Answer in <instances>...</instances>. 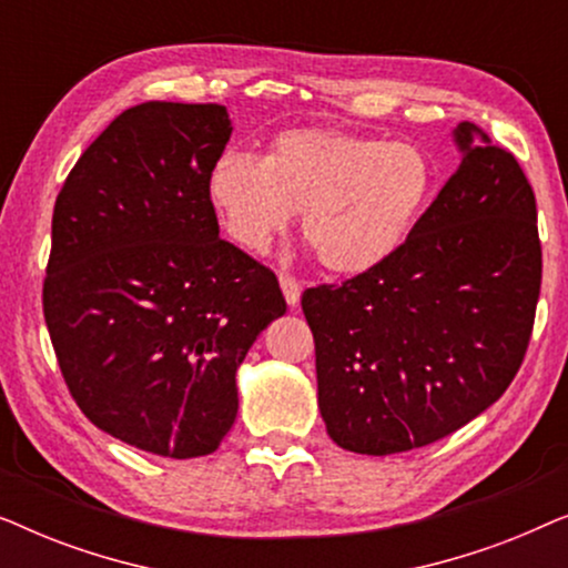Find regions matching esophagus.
Here are the masks:
<instances>
[{"label": "esophagus", "instance_id": "34e87169", "mask_svg": "<svg viewBox=\"0 0 568 568\" xmlns=\"http://www.w3.org/2000/svg\"><path fill=\"white\" fill-rule=\"evenodd\" d=\"M278 284H282L286 305L297 307L300 305V294H302V284L297 282V278H294L292 274H282V276H278Z\"/></svg>", "mask_w": 568, "mask_h": 568}]
</instances>
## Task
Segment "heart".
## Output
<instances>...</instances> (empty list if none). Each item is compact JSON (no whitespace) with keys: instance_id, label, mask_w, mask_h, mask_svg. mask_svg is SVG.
<instances>
[{"instance_id":"1","label":"heart","mask_w":568,"mask_h":568,"mask_svg":"<svg viewBox=\"0 0 568 568\" xmlns=\"http://www.w3.org/2000/svg\"><path fill=\"white\" fill-rule=\"evenodd\" d=\"M206 193L222 230L251 253L268 251L294 212L331 274L362 276L406 245L434 196L422 146L333 129H290L268 154L227 150L212 162Z\"/></svg>"}]
</instances>
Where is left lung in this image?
Masks as SVG:
<instances>
[{"mask_svg": "<svg viewBox=\"0 0 568 568\" xmlns=\"http://www.w3.org/2000/svg\"><path fill=\"white\" fill-rule=\"evenodd\" d=\"M460 168L385 266L302 294L317 406L338 447L395 455L473 422L515 379L540 297L538 212L519 162L476 123Z\"/></svg>", "mask_w": 568, "mask_h": 568, "instance_id": "left-lung-1", "label": "left lung"}]
</instances>
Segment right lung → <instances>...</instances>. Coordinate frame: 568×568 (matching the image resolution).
<instances>
[{
  "mask_svg": "<svg viewBox=\"0 0 568 568\" xmlns=\"http://www.w3.org/2000/svg\"><path fill=\"white\" fill-rule=\"evenodd\" d=\"M230 134L216 103L129 108L53 206L43 315L69 393L98 429L175 460L220 447L237 367L286 313L274 271L220 237L206 175Z\"/></svg>",
  "mask_w": 568,
  "mask_h": 568,
  "instance_id": "1",
  "label": "right lung"
}]
</instances>
